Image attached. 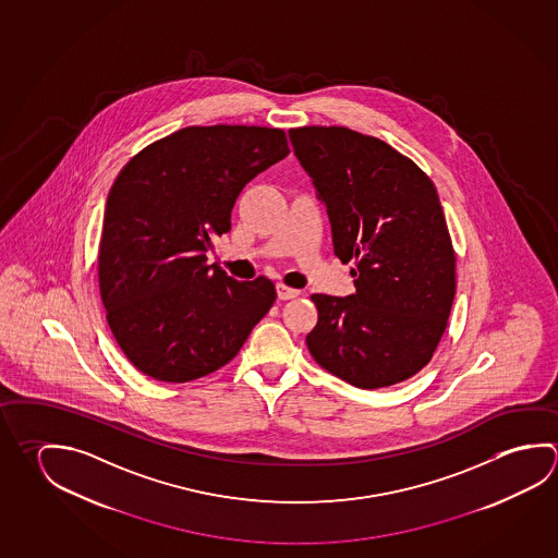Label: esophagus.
Returning a JSON list of instances; mask_svg holds the SVG:
<instances>
[{
    "mask_svg": "<svg viewBox=\"0 0 558 558\" xmlns=\"http://www.w3.org/2000/svg\"><path fill=\"white\" fill-rule=\"evenodd\" d=\"M276 292H278L280 300H293V298L300 295V290L290 288V286H286V283H278V286H276Z\"/></svg>",
    "mask_w": 558,
    "mask_h": 558,
    "instance_id": "obj_1",
    "label": "esophagus"
}]
</instances>
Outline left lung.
Wrapping results in <instances>:
<instances>
[{
    "mask_svg": "<svg viewBox=\"0 0 558 558\" xmlns=\"http://www.w3.org/2000/svg\"><path fill=\"white\" fill-rule=\"evenodd\" d=\"M293 153L331 221L332 251L354 260L356 292L313 293L315 362L362 390L427 366L457 292V255L430 178L380 138L347 128L290 129Z\"/></svg>",
    "mask_w": 558,
    "mask_h": 558,
    "instance_id": "1",
    "label": "left lung"
}]
</instances>
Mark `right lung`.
<instances>
[{"label":"right lung","mask_w":558,"mask_h":558,"mask_svg":"<svg viewBox=\"0 0 558 558\" xmlns=\"http://www.w3.org/2000/svg\"><path fill=\"white\" fill-rule=\"evenodd\" d=\"M290 153L282 129L184 128L150 143L109 190L98 278L109 329L137 371L197 380L235 359L276 300L265 276L207 265L243 187Z\"/></svg>","instance_id":"obj_1"}]
</instances>
